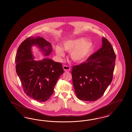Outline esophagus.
<instances>
[{"mask_svg":"<svg viewBox=\"0 0 132 132\" xmlns=\"http://www.w3.org/2000/svg\"><path fill=\"white\" fill-rule=\"evenodd\" d=\"M63 68L65 72H69L70 70V68L68 66H66V65H64L63 66Z\"/></svg>","mask_w":132,"mask_h":132,"instance_id":"obj_1","label":"esophagus"}]
</instances>
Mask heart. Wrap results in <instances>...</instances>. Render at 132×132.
Listing matches in <instances>:
<instances>
[{
    "label": "heart",
    "instance_id": "b5f03b06",
    "mask_svg": "<svg viewBox=\"0 0 132 132\" xmlns=\"http://www.w3.org/2000/svg\"><path fill=\"white\" fill-rule=\"evenodd\" d=\"M64 50L71 52V57L76 62H81L87 58L94 48V43L91 41H87L85 37H80L68 40L63 43ZM55 52L60 58L65 56L63 48L60 46L55 47Z\"/></svg>",
    "mask_w": 132,
    "mask_h": 132
}]
</instances>
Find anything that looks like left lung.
I'll return each instance as SVG.
<instances>
[{"label":"left lung","instance_id":"left-lung-1","mask_svg":"<svg viewBox=\"0 0 132 132\" xmlns=\"http://www.w3.org/2000/svg\"><path fill=\"white\" fill-rule=\"evenodd\" d=\"M116 59L110 43L103 37L101 48L84 63L73 66V84L79 99L94 101L100 98L111 82Z\"/></svg>","mask_w":132,"mask_h":132}]
</instances>
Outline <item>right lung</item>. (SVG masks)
Segmentation results:
<instances>
[{
	"instance_id": "add662e5",
	"label": "right lung",
	"mask_w": 132,
	"mask_h": 132,
	"mask_svg": "<svg viewBox=\"0 0 132 132\" xmlns=\"http://www.w3.org/2000/svg\"><path fill=\"white\" fill-rule=\"evenodd\" d=\"M36 46L45 56L52 52L51 43L40 36L28 37L21 43L15 57L16 72L25 93L38 102L48 100L58 78L64 73L62 65L45 57L36 60L32 47Z\"/></svg>"
}]
</instances>
